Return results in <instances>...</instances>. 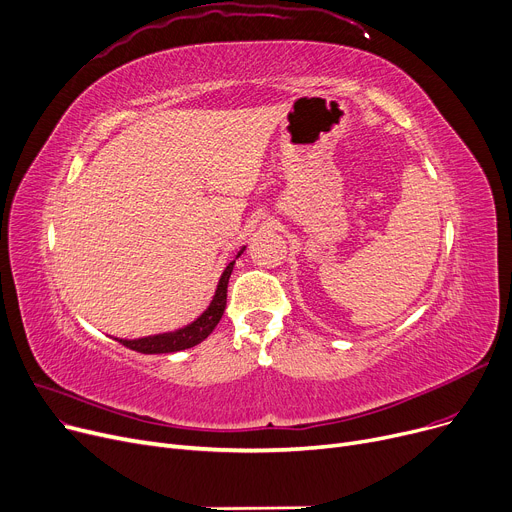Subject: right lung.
I'll return each mask as SVG.
<instances>
[{"instance_id": "1", "label": "right lung", "mask_w": 512, "mask_h": 512, "mask_svg": "<svg viewBox=\"0 0 512 512\" xmlns=\"http://www.w3.org/2000/svg\"><path fill=\"white\" fill-rule=\"evenodd\" d=\"M247 247H242L236 255V259L242 255ZM234 261H230L226 265V270L218 282V288H215L213 301L209 303V307L193 321L176 332H166V334H155V336H147V338H137V340H120L130 351H137L143 355H161V353H178L184 351V348H191L199 342H203L213 328L220 324V319L224 315L226 309V292H228V280L232 274Z\"/></svg>"}]
</instances>
